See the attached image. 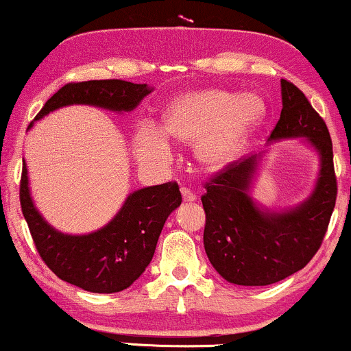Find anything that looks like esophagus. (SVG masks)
Listing matches in <instances>:
<instances>
[{
  "label": "esophagus",
  "mask_w": 351,
  "mask_h": 351,
  "mask_svg": "<svg viewBox=\"0 0 351 351\" xmlns=\"http://www.w3.org/2000/svg\"><path fill=\"white\" fill-rule=\"evenodd\" d=\"M182 195H183L184 202H195L196 199V195L193 193V191L188 190V188H182Z\"/></svg>",
  "instance_id": "esophagus-1"
}]
</instances>
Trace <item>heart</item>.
I'll use <instances>...</instances> for the list:
<instances>
[{"label":"heart","mask_w":351,"mask_h":351,"mask_svg":"<svg viewBox=\"0 0 351 351\" xmlns=\"http://www.w3.org/2000/svg\"><path fill=\"white\" fill-rule=\"evenodd\" d=\"M265 113L256 95L205 90L169 103L161 118V133L173 143L193 145L199 167L219 169L237 158ZM134 153L146 167H161L169 155L167 141L152 126H141L136 132Z\"/></svg>","instance_id":"b5f03b06"}]
</instances>
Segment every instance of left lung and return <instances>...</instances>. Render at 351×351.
I'll list each match as a JSON object with an SVG mask.
<instances>
[{
    "instance_id": "1",
    "label": "left lung",
    "mask_w": 351,
    "mask_h": 351,
    "mask_svg": "<svg viewBox=\"0 0 351 351\" xmlns=\"http://www.w3.org/2000/svg\"><path fill=\"white\" fill-rule=\"evenodd\" d=\"M282 114L268 141L305 138L319 155L315 190L285 211L261 208L250 196L261 155L223 168L205 184L203 245L208 260L226 282L265 287L306 267L322 246L337 202V176L328 128L302 90L282 80Z\"/></svg>"
}]
</instances>
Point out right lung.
<instances>
[{"instance_id":"add662e5","label":"right lung","mask_w":351,"mask_h":351,"mask_svg":"<svg viewBox=\"0 0 351 351\" xmlns=\"http://www.w3.org/2000/svg\"><path fill=\"white\" fill-rule=\"evenodd\" d=\"M152 91L148 84L123 80L68 83L45 103L34 121L69 105H91L117 113L132 111ZM19 202L34 246L58 278L91 293H117L140 278L149 265L165 221L182 205V193L175 182L141 188L130 193L103 228L88 234H66L53 228L34 206L23 161Z\"/></svg>"}]
</instances>
